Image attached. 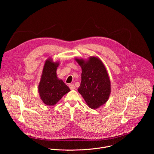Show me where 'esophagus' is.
I'll list each match as a JSON object with an SVG mask.
<instances>
[{
  "mask_svg": "<svg viewBox=\"0 0 154 154\" xmlns=\"http://www.w3.org/2000/svg\"><path fill=\"white\" fill-rule=\"evenodd\" d=\"M69 88H70L71 90H75V86L74 85H72V84L69 85Z\"/></svg>",
  "mask_w": 154,
  "mask_h": 154,
  "instance_id": "34e87169",
  "label": "esophagus"
}]
</instances>
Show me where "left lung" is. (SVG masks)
I'll list each match as a JSON object with an SVG mask.
<instances>
[{"mask_svg":"<svg viewBox=\"0 0 154 154\" xmlns=\"http://www.w3.org/2000/svg\"><path fill=\"white\" fill-rule=\"evenodd\" d=\"M82 68V80L78 88L87 105L97 109L105 104L111 93V82L101 60L91 56L86 60L75 58Z\"/></svg>","mask_w":154,"mask_h":154,"instance_id":"1","label":"left lung"}]
</instances>
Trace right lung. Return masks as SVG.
<instances>
[{
	"label": "right lung",
	"instance_id": "obj_1",
	"mask_svg": "<svg viewBox=\"0 0 154 154\" xmlns=\"http://www.w3.org/2000/svg\"><path fill=\"white\" fill-rule=\"evenodd\" d=\"M59 64V61H54L51 57L44 64L38 93L40 99L46 105H55L64 95L70 91L69 87L57 77V69Z\"/></svg>",
	"mask_w": 154,
	"mask_h": 154
}]
</instances>
